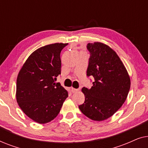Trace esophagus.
I'll return each instance as SVG.
<instances>
[{"instance_id": "34e87169", "label": "esophagus", "mask_w": 148, "mask_h": 148, "mask_svg": "<svg viewBox=\"0 0 148 148\" xmlns=\"http://www.w3.org/2000/svg\"><path fill=\"white\" fill-rule=\"evenodd\" d=\"M71 92L73 93H75L79 91V89H75V88H71Z\"/></svg>"}]
</instances>
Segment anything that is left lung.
<instances>
[{
	"label": "left lung",
	"mask_w": 148,
	"mask_h": 148,
	"mask_svg": "<svg viewBox=\"0 0 148 148\" xmlns=\"http://www.w3.org/2000/svg\"><path fill=\"white\" fill-rule=\"evenodd\" d=\"M90 58L86 75L94 78L90 89L82 88L85 102L79 106L84 114L100 121L112 116L122 106L130 90V78L120 58L106 44L88 43Z\"/></svg>",
	"instance_id": "obj_1"
}]
</instances>
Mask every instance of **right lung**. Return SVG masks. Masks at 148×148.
<instances>
[{"label": "right lung", "instance_id": "1", "mask_svg": "<svg viewBox=\"0 0 148 148\" xmlns=\"http://www.w3.org/2000/svg\"><path fill=\"white\" fill-rule=\"evenodd\" d=\"M68 44L55 43L34 51L17 79V102L23 112L40 124L50 122L59 113L68 92L60 83V52Z\"/></svg>", "mask_w": 148, "mask_h": 148}]
</instances>
